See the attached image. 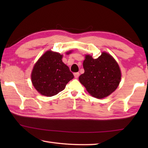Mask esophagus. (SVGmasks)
<instances>
[{"label": "esophagus", "instance_id": "esophagus-1", "mask_svg": "<svg viewBox=\"0 0 148 148\" xmlns=\"http://www.w3.org/2000/svg\"><path fill=\"white\" fill-rule=\"evenodd\" d=\"M74 75L75 78H77L79 76V72H76V73H74Z\"/></svg>", "mask_w": 148, "mask_h": 148}]
</instances>
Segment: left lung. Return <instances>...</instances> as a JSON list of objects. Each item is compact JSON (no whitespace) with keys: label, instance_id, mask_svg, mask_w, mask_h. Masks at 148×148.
I'll return each mask as SVG.
<instances>
[{"label":"left lung","instance_id":"left-lung-1","mask_svg":"<svg viewBox=\"0 0 148 148\" xmlns=\"http://www.w3.org/2000/svg\"><path fill=\"white\" fill-rule=\"evenodd\" d=\"M83 66L85 72L79 80L92 97L104 98L118 87L121 71L118 64L108 53L103 52L97 59L87 55Z\"/></svg>","mask_w":148,"mask_h":148}]
</instances>
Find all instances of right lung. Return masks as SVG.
Returning a JSON list of instances; mask_svg holds the SVG:
<instances>
[{"label":"right lung","instance_id":"1","mask_svg":"<svg viewBox=\"0 0 148 148\" xmlns=\"http://www.w3.org/2000/svg\"><path fill=\"white\" fill-rule=\"evenodd\" d=\"M59 53L47 51L35 64L31 74L32 83L41 95L51 97L58 94L74 78Z\"/></svg>","mask_w":148,"mask_h":148}]
</instances>
